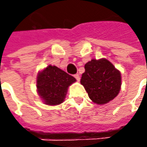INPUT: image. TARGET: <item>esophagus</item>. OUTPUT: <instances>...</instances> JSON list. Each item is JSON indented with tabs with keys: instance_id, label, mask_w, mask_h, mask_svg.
Here are the masks:
<instances>
[{
	"instance_id": "1",
	"label": "esophagus",
	"mask_w": 147,
	"mask_h": 147,
	"mask_svg": "<svg viewBox=\"0 0 147 147\" xmlns=\"http://www.w3.org/2000/svg\"><path fill=\"white\" fill-rule=\"evenodd\" d=\"M74 77L76 78V79L77 81H79V80H80V76H79V74H76V75L74 76Z\"/></svg>"
}]
</instances>
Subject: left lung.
Listing matches in <instances>:
<instances>
[{"mask_svg": "<svg viewBox=\"0 0 147 147\" xmlns=\"http://www.w3.org/2000/svg\"><path fill=\"white\" fill-rule=\"evenodd\" d=\"M119 71L107 59L91 60L85 65L80 80L94 103L104 104L118 95L121 88Z\"/></svg>", "mask_w": 147, "mask_h": 147, "instance_id": "obj_1", "label": "left lung"}]
</instances>
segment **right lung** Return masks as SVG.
<instances>
[{
	"mask_svg": "<svg viewBox=\"0 0 147 147\" xmlns=\"http://www.w3.org/2000/svg\"><path fill=\"white\" fill-rule=\"evenodd\" d=\"M76 81L61 69L49 65L37 76L38 93L46 104H60L64 101L68 86Z\"/></svg>",
	"mask_w": 147,
	"mask_h": 147,
	"instance_id": "obj_1",
	"label": "right lung"
}]
</instances>
